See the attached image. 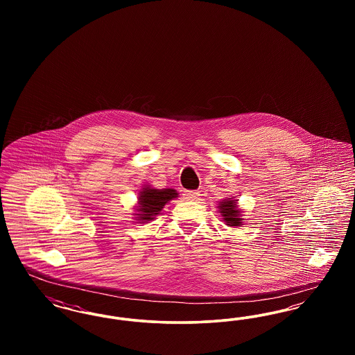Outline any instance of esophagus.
Returning <instances> with one entry per match:
<instances>
[{
    "label": "esophagus",
    "instance_id": "obj_1",
    "mask_svg": "<svg viewBox=\"0 0 355 355\" xmlns=\"http://www.w3.org/2000/svg\"><path fill=\"white\" fill-rule=\"evenodd\" d=\"M182 196H184V200H186V201H197L200 198V191L186 190Z\"/></svg>",
    "mask_w": 355,
    "mask_h": 355
}]
</instances>
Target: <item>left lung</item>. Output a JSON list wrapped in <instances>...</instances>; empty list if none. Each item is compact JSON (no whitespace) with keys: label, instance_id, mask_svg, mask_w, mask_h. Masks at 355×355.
<instances>
[{"label":"left lung","instance_id":"8db88e82","mask_svg":"<svg viewBox=\"0 0 355 355\" xmlns=\"http://www.w3.org/2000/svg\"><path fill=\"white\" fill-rule=\"evenodd\" d=\"M236 201L238 200H236V197H233V198H227V200L220 201V205H218V209H220L218 211H220V216L223 217L222 220L226 222L227 226H232V227L241 226L242 222L245 220L243 218H241L242 213L238 209Z\"/></svg>","mask_w":355,"mask_h":355}]
</instances>
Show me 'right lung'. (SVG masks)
Here are the masks:
<instances>
[{
	"label": "right lung",
	"mask_w": 355,
	"mask_h": 355,
	"mask_svg": "<svg viewBox=\"0 0 355 355\" xmlns=\"http://www.w3.org/2000/svg\"><path fill=\"white\" fill-rule=\"evenodd\" d=\"M178 193L174 189H153L150 186L142 187L138 194V206L135 213V220L139 223L153 220L164 209L166 203L177 198Z\"/></svg>",
	"instance_id": "obj_1"
}]
</instances>
